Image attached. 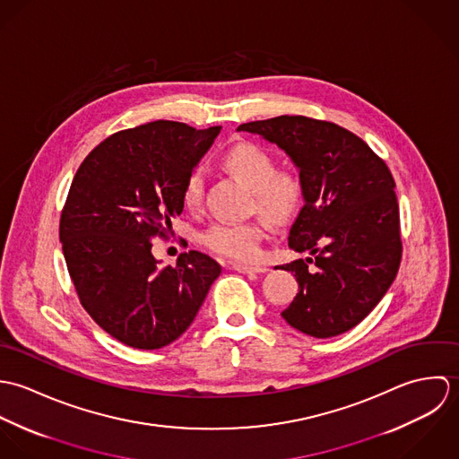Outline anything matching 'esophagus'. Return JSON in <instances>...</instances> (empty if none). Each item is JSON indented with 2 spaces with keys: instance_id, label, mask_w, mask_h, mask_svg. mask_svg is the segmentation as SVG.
Wrapping results in <instances>:
<instances>
[{
  "instance_id": "obj_1",
  "label": "esophagus",
  "mask_w": 459,
  "mask_h": 459,
  "mask_svg": "<svg viewBox=\"0 0 459 459\" xmlns=\"http://www.w3.org/2000/svg\"><path fill=\"white\" fill-rule=\"evenodd\" d=\"M233 270L242 272V273H263L268 268L262 266V264H242V263H233Z\"/></svg>"
}]
</instances>
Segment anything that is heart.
<instances>
[{"mask_svg": "<svg viewBox=\"0 0 459 459\" xmlns=\"http://www.w3.org/2000/svg\"><path fill=\"white\" fill-rule=\"evenodd\" d=\"M222 166L253 193V210L273 224L288 222L300 208L304 199L302 178L290 169H275L273 157L253 143L231 146ZM204 180L195 169L182 186V203L187 210L196 212L203 204ZM264 228L258 221L247 222H215L203 235L201 242L212 253L235 260L251 262L258 256Z\"/></svg>", "mask_w": 459, "mask_h": 459, "instance_id": "heart-1", "label": "heart"}]
</instances>
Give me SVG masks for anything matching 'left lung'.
<instances>
[{
	"instance_id": "obj_1",
	"label": "left lung",
	"mask_w": 459,
	"mask_h": 459,
	"mask_svg": "<svg viewBox=\"0 0 459 459\" xmlns=\"http://www.w3.org/2000/svg\"><path fill=\"white\" fill-rule=\"evenodd\" d=\"M238 131L284 150L304 184L306 203L288 246L311 258L281 264L299 282L282 318L318 339L359 325L391 288L403 255L395 182L385 160L359 135L325 120L284 115Z\"/></svg>"
}]
</instances>
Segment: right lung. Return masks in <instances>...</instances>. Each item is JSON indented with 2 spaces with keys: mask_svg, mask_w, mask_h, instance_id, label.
<instances>
[{
  "mask_svg": "<svg viewBox=\"0 0 459 459\" xmlns=\"http://www.w3.org/2000/svg\"><path fill=\"white\" fill-rule=\"evenodd\" d=\"M219 132L169 120L115 132L72 180L60 217L70 279L91 320L127 346L157 350L178 339L221 273L197 251L164 268L152 255L184 210V180Z\"/></svg>",
  "mask_w": 459,
  "mask_h": 459,
  "instance_id": "1",
  "label": "right lung"
}]
</instances>
